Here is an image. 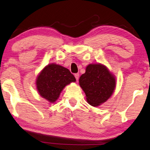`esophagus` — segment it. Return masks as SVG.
Instances as JSON below:
<instances>
[{"mask_svg":"<svg viewBox=\"0 0 150 150\" xmlns=\"http://www.w3.org/2000/svg\"><path fill=\"white\" fill-rule=\"evenodd\" d=\"M74 76L76 78V81H79V74H75Z\"/></svg>","mask_w":150,"mask_h":150,"instance_id":"1","label":"esophagus"}]
</instances>
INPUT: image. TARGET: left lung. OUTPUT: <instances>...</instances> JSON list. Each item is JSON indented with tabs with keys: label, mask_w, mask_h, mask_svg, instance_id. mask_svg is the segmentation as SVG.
<instances>
[{
	"label": "left lung",
	"mask_w": 150,
	"mask_h": 150,
	"mask_svg": "<svg viewBox=\"0 0 150 150\" xmlns=\"http://www.w3.org/2000/svg\"><path fill=\"white\" fill-rule=\"evenodd\" d=\"M79 85L90 105L98 106L107 101L116 87L115 75L101 63H92L86 67L79 79Z\"/></svg>",
	"instance_id": "8db88e82"
}]
</instances>
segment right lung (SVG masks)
<instances>
[{
  "instance_id": "right-lung-1",
  "label": "right lung",
  "mask_w": 150,
  "mask_h": 150,
  "mask_svg": "<svg viewBox=\"0 0 150 150\" xmlns=\"http://www.w3.org/2000/svg\"><path fill=\"white\" fill-rule=\"evenodd\" d=\"M72 82H76V79L68 69L50 63L40 71L35 83L40 95L50 103H54L65 86Z\"/></svg>"
}]
</instances>
